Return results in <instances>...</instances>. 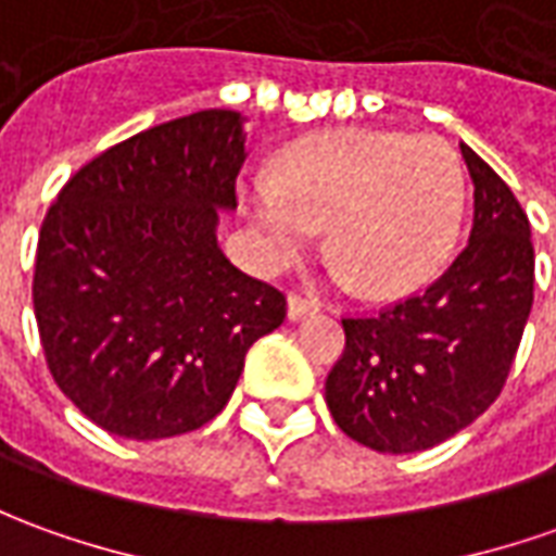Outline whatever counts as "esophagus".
I'll use <instances>...</instances> for the list:
<instances>
[{
  "label": "esophagus",
  "instance_id": "1",
  "mask_svg": "<svg viewBox=\"0 0 556 556\" xmlns=\"http://www.w3.org/2000/svg\"><path fill=\"white\" fill-rule=\"evenodd\" d=\"M319 304L304 292H292L289 294V319H301V316H307V313H316Z\"/></svg>",
  "mask_w": 556,
  "mask_h": 556
}]
</instances>
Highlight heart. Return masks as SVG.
Segmentation results:
<instances>
[{
  "label": "heart",
  "instance_id": "b5f03b06",
  "mask_svg": "<svg viewBox=\"0 0 556 556\" xmlns=\"http://www.w3.org/2000/svg\"><path fill=\"white\" fill-rule=\"evenodd\" d=\"M247 206L270 270L301 262L326 228L338 277L392 298L422 286L451 255L466 179L435 136L331 130L282 151L277 182L249 185Z\"/></svg>",
  "mask_w": 556,
  "mask_h": 556
}]
</instances>
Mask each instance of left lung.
<instances>
[{
  "mask_svg": "<svg viewBox=\"0 0 556 556\" xmlns=\"http://www.w3.org/2000/svg\"><path fill=\"white\" fill-rule=\"evenodd\" d=\"M475 185L466 249L426 289L343 316L326 402L341 432L380 453L429 451L500 399L532 309L530 218L496 169L459 142Z\"/></svg>",
  "mask_w": 556,
  "mask_h": 556,
  "instance_id": "left-lung-1",
  "label": "left lung"
}]
</instances>
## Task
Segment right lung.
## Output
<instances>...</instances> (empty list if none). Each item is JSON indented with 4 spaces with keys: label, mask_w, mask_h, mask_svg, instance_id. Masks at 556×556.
<instances>
[{
    "label": "right lung",
    "mask_w": 556,
    "mask_h": 556,
    "mask_svg": "<svg viewBox=\"0 0 556 556\" xmlns=\"http://www.w3.org/2000/svg\"><path fill=\"white\" fill-rule=\"evenodd\" d=\"M240 112L203 109L90 157L41 222L33 307L63 395L100 429L154 441L222 414L286 294L218 249L237 206Z\"/></svg>",
    "instance_id": "1"
}]
</instances>
